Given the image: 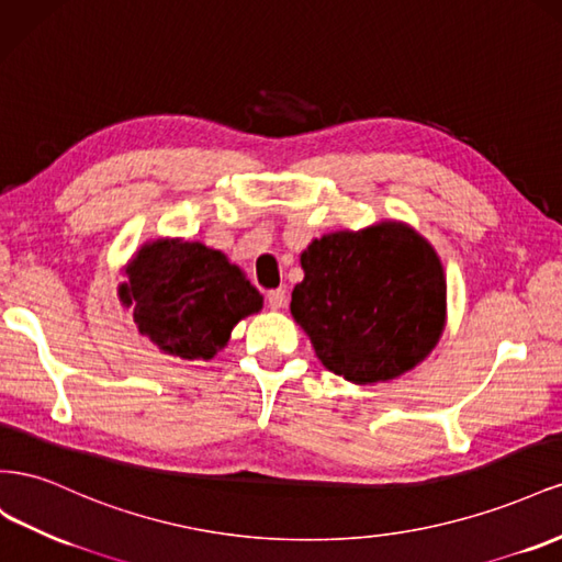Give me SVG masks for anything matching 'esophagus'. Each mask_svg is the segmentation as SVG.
Segmentation results:
<instances>
[{"label": "esophagus", "mask_w": 562, "mask_h": 562, "mask_svg": "<svg viewBox=\"0 0 562 562\" xmlns=\"http://www.w3.org/2000/svg\"><path fill=\"white\" fill-rule=\"evenodd\" d=\"M266 301H268V306H270L272 311H280V308L286 306V292H284V290H270L268 296H266Z\"/></svg>", "instance_id": "1"}]
</instances>
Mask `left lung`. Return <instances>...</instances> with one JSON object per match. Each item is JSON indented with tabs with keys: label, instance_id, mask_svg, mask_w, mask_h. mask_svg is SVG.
<instances>
[{
	"label": "left lung",
	"instance_id": "left-lung-1",
	"mask_svg": "<svg viewBox=\"0 0 562 562\" xmlns=\"http://www.w3.org/2000/svg\"><path fill=\"white\" fill-rule=\"evenodd\" d=\"M301 268L292 315L329 372L352 383L389 381L436 348L445 272L432 247L403 223L313 239Z\"/></svg>",
	"mask_w": 562,
	"mask_h": 562
}]
</instances>
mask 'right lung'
<instances>
[{
    "label": "right lung",
    "instance_id": "1",
    "mask_svg": "<svg viewBox=\"0 0 562 562\" xmlns=\"http://www.w3.org/2000/svg\"><path fill=\"white\" fill-rule=\"evenodd\" d=\"M120 286L134 323L159 350L183 360H210L228 344L239 319L261 308L263 296L245 272L216 249L183 239L146 245Z\"/></svg>",
    "mask_w": 562,
    "mask_h": 562
}]
</instances>
